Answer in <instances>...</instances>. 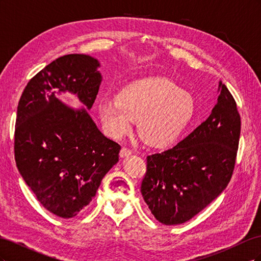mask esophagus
Masks as SVG:
<instances>
[{
	"mask_svg": "<svg viewBox=\"0 0 261 261\" xmlns=\"http://www.w3.org/2000/svg\"><path fill=\"white\" fill-rule=\"evenodd\" d=\"M132 154V151L129 149H127V148H125V147H123L122 149H121V151H120V156L121 158H126V156H128V155H130Z\"/></svg>",
	"mask_w": 261,
	"mask_h": 261,
	"instance_id": "esophagus-1",
	"label": "esophagus"
}]
</instances>
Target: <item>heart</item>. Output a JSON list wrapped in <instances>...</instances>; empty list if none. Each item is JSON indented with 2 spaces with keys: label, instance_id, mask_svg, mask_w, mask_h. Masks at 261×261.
<instances>
[{
  "label": "heart",
  "instance_id": "obj_1",
  "mask_svg": "<svg viewBox=\"0 0 261 261\" xmlns=\"http://www.w3.org/2000/svg\"><path fill=\"white\" fill-rule=\"evenodd\" d=\"M99 117L109 136L128 135L133 122L148 146L163 149L174 145L195 114L193 98L174 82L162 77L145 78L124 86L115 102L103 100Z\"/></svg>",
  "mask_w": 261,
  "mask_h": 261
}]
</instances>
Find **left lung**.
<instances>
[{
  "label": "left lung",
  "instance_id": "obj_1",
  "mask_svg": "<svg viewBox=\"0 0 261 261\" xmlns=\"http://www.w3.org/2000/svg\"><path fill=\"white\" fill-rule=\"evenodd\" d=\"M206 121L172 149L147 156L140 192L165 225L186 222L206 208L230 181L241 134V117L226 86Z\"/></svg>",
  "mask_w": 261,
  "mask_h": 261
}]
</instances>
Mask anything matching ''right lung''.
<instances>
[{
    "label": "right lung",
    "instance_id": "right-lung-1",
    "mask_svg": "<svg viewBox=\"0 0 261 261\" xmlns=\"http://www.w3.org/2000/svg\"><path fill=\"white\" fill-rule=\"evenodd\" d=\"M97 59L67 54L31 78L17 107L15 161L26 184L53 215L69 219L92 200L102 178L118 161L121 146L107 138L87 110L102 76ZM74 94L83 108L56 97Z\"/></svg>",
    "mask_w": 261,
    "mask_h": 261
}]
</instances>
